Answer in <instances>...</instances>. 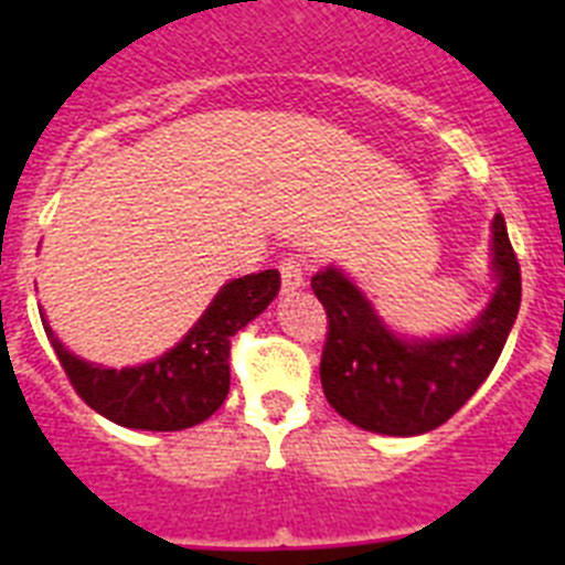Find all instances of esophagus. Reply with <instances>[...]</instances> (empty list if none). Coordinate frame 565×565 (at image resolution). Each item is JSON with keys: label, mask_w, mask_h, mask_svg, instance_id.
I'll return each mask as SVG.
<instances>
[{"label": "esophagus", "mask_w": 565, "mask_h": 565, "mask_svg": "<svg viewBox=\"0 0 565 565\" xmlns=\"http://www.w3.org/2000/svg\"><path fill=\"white\" fill-rule=\"evenodd\" d=\"M279 274H282V288H286V291L302 288L306 286V274H308L306 257H299V254L286 257L282 263H279Z\"/></svg>", "instance_id": "obj_1"}]
</instances>
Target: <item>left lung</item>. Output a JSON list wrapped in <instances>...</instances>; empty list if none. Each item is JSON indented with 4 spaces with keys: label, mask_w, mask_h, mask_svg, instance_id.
<instances>
[{
    "label": "left lung",
    "mask_w": 565,
    "mask_h": 565,
    "mask_svg": "<svg viewBox=\"0 0 565 565\" xmlns=\"http://www.w3.org/2000/svg\"><path fill=\"white\" fill-rule=\"evenodd\" d=\"M492 254L489 306L472 328L438 339L396 337L339 268L313 274L328 313L319 379L339 416L382 436H422L461 411L495 367L521 308V266L503 214L492 221Z\"/></svg>",
    "instance_id": "1"
}]
</instances>
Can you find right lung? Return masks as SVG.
<instances>
[{
	"label": "right lung",
	"mask_w": 565,
	"mask_h": 565,
	"mask_svg": "<svg viewBox=\"0 0 565 565\" xmlns=\"http://www.w3.org/2000/svg\"><path fill=\"white\" fill-rule=\"evenodd\" d=\"M279 291V271L248 274L226 282L192 331L172 351L138 367H102L73 356L50 331L53 351L78 396L109 422L132 430L172 433L206 422L228 396L232 337L266 311Z\"/></svg>",
	"instance_id": "add662e5"
}]
</instances>
